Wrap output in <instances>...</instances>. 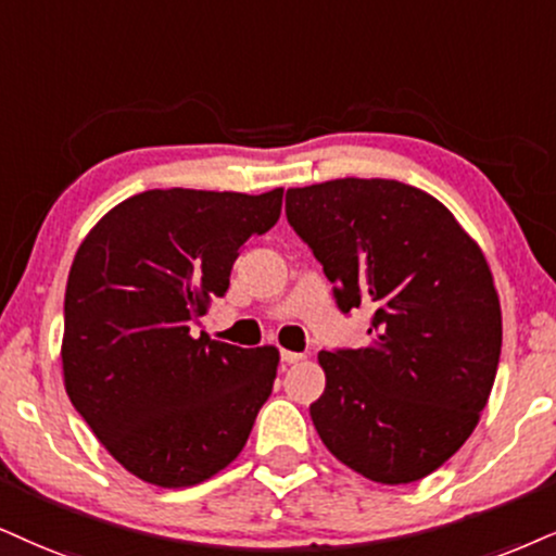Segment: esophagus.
Listing matches in <instances>:
<instances>
[{"label": "esophagus", "instance_id": "34e87169", "mask_svg": "<svg viewBox=\"0 0 556 556\" xmlns=\"http://www.w3.org/2000/svg\"><path fill=\"white\" fill-rule=\"evenodd\" d=\"M280 361L283 363H299V361H304V353H293V351H280Z\"/></svg>", "mask_w": 556, "mask_h": 556}]
</instances>
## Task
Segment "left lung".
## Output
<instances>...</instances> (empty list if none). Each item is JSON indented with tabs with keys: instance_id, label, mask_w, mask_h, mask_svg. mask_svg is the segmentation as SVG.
I'll use <instances>...</instances> for the list:
<instances>
[{
	"instance_id": "8db88e82",
	"label": "left lung",
	"mask_w": 556,
	"mask_h": 556,
	"mask_svg": "<svg viewBox=\"0 0 556 556\" xmlns=\"http://www.w3.org/2000/svg\"><path fill=\"white\" fill-rule=\"evenodd\" d=\"M286 216L348 314L374 306L371 342L321 351V443L381 484L428 477L477 428L495 383L503 314L479 244L433 195L396 180L291 188Z\"/></svg>"
}]
</instances>
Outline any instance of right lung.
I'll return each mask as SVG.
<instances>
[{
	"label": "right lung",
	"instance_id": "add662e5",
	"mask_svg": "<svg viewBox=\"0 0 556 556\" xmlns=\"http://www.w3.org/2000/svg\"><path fill=\"white\" fill-rule=\"evenodd\" d=\"M263 195L147 190L79 244L64 296V387L108 454L156 488H193L239 456L273 392L278 351L193 325L229 289L250 237L276 226Z\"/></svg>",
	"mask_w": 556,
	"mask_h": 556
}]
</instances>
